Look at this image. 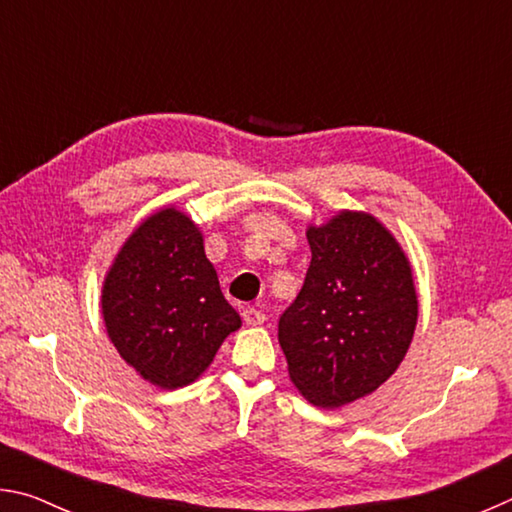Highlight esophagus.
<instances>
[{"label":"esophagus","instance_id":"1","mask_svg":"<svg viewBox=\"0 0 512 512\" xmlns=\"http://www.w3.org/2000/svg\"><path fill=\"white\" fill-rule=\"evenodd\" d=\"M241 316H244V323L246 325H262L266 320V314L262 309L257 307H244V311H241Z\"/></svg>","mask_w":512,"mask_h":512}]
</instances>
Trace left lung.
<instances>
[{"mask_svg":"<svg viewBox=\"0 0 512 512\" xmlns=\"http://www.w3.org/2000/svg\"><path fill=\"white\" fill-rule=\"evenodd\" d=\"M311 264L277 339L293 386L323 409L375 393L418 323L409 257L375 216L341 210L307 230Z\"/></svg>","mask_w":512,"mask_h":512,"instance_id":"left-lung-1","label":"left lung"}]
</instances>
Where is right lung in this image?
<instances>
[{
	"label": "right lung",
	"mask_w": 512,
	"mask_h": 512,
	"mask_svg": "<svg viewBox=\"0 0 512 512\" xmlns=\"http://www.w3.org/2000/svg\"><path fill=\"white\" fill-rule=\"evenodd\" d=\"M101 314L121 359L167 391L201 377L241 327L201 230L176 207L144 219L119 248L103 280Z\"/></svg>",
	"instance_id": "right-lung-1"
}]
</instances>
